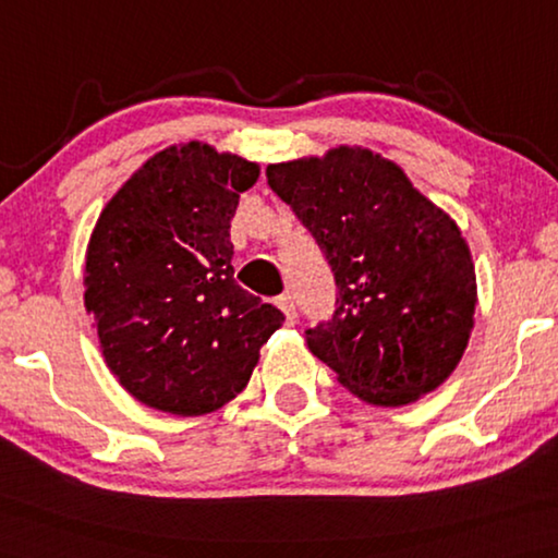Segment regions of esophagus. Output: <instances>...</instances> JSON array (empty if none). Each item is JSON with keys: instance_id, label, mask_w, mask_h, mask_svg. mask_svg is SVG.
Segmentation results:
<instances>
[{"instance_id": "34e87169", "label": "esophagus", "mask_w": 558, "mask_h": 558, "mask_svg": "<svg viewBox=\"0 0 558 558\" xmlns=\"http://www.w3.org/2000/svg\"><path fill=\"white\" fill-rule=\"evenodd\" d=\"M276 305L280 307V313L286 315V323H288V326H295L298 313H295V301H293V295H290V293H282V295H278V298H276Z\"/></svg>"}]
</instances>
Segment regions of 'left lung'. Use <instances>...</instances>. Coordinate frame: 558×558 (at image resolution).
<instances>
[{
  "label": "left lung",
  "mask_w": 558,
  "mask_h": 558,
  "mask_svg": "<svg viewBox=\"0 0 558 558\" xmlns=\"http://www.w3.org/2000/svg\"><path fill=\"white\" fill-rule=\"evenodd\" d=\"M265 174L336 276V315L307 330V348L340 386L380 409L436 390L469 345L478 303L456 220L368 147L338 145Z\"/></svg>",
  "instance_id": "8db88e82"
}]
</instances>
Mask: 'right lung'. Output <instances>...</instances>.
<instances>
[{
	"label": "right lung",
	"instance_id": "1",
	"mask_svg": "<svg viewBox=\"0 0 558 558\" xmlns=\"http://www.w3.org/2000/svg\"><path fill=\"white\" fill-rule=\"evenodd\" d=\"M260 165L170 145L110 197L85 255V311L118 384L149 409L205 415L251 380L282 313L232 278L230 220Z\"/></svg>",
	"mask_w": 558,
	"mask_h": 558
}]
</instances>
